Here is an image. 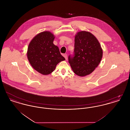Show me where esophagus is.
<instances>
[{
    "mask_svg": "<svg viewBox=\"0 0 130 130\" xmlns=\"http://www.w3.org/2000/svg\"><path fill=\"white\" fill-rule=\"evenodd\" d=\"M67 56H68V55H67V54H65L63 55V56H64V57H65V58L66 60L67 59Z\"/></svg>",
    "mask_w": 130,
    "mask_h": 130,
    "instance_id": "obj_1",
    "label": "esophagus"
}]
</instances>
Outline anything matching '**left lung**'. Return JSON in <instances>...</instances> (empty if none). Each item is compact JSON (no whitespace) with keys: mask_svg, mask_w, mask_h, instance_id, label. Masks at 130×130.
I'll return each instance as SVG.
<instances>
[{"mask_svg":"<svg viewBox=\"0 0 130 130\" xmlns=\"http://www.w3.org/2000/svg\"><path fill=\"white\" fill-rule=\"evenodd\" d=\"M103 51L99 40L92 33L80 31L74 37V56H69V63L75 74L85 76L99 65Z\"/></svg>","mask_w":130,"mask_h":130,"instance_id":"obj_1","label":"left lung"}]
</instances>
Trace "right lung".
Listing matches in <instances>:
<instances>
[{
	"label": "right lung",
	"mask_w": 130,
	"mask_h": 130,
	"mask_svg": "<svg viewBox=\"0 0 130 130\" xmlns=\"http://www.w3.org/2000/svg\"><path fill=\"white\" fill-rule=\"evenodd\" d=\"M55 38L49 31L41 32L32 39L28 47L27 55L31 66L43 75L52 73L58 63L65 60L53 43Z\"/></svg>",
	"instance_id": "add662e5"
}]
</instances>
